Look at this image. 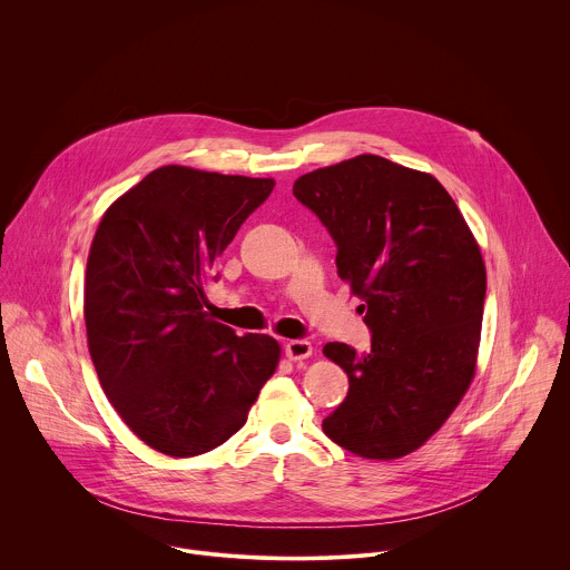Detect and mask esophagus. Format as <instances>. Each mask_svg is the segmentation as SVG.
<instances>
[{
  "mask_svg": "<svg viewBox=\"0 0 570 570\" xmlns=\"http://www.w3.org/2000/svg\"><path fill=\"white\" fill-rule=\"evenodd\" d=\"M313 354V347L308 341L304 338H295V341H288L286 343V356L291 361H302V358H308Z\"/></svg>",
  "mask_w": 570,
  "mask_h": 570,
  "instance_id": "esophagus-1",
  "label": "esophagus"
}]
</instances>
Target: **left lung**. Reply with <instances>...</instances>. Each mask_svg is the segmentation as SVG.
Listing matches in <instances>:
<instances>
[{"label": "left lung", "instance_id": "left-lung-1", "mask_svg": "<svg viewBox=\"0 0 570 570\" xmlns=\"http://www.w3.org/2000/svg\"><path fill=\"white\" fill-rule=\"evenodd\" d=\"M293 194L332 234L372 334L367 354L324 345L350 390L322 431L361 458H401L446 422L473 379L487 288L478 243L433 176L379 155L311 171Z\"/></svg>", "mask_w": 570, "mask_h": 570}]
</instances>
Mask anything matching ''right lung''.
<instances>
[{
    "mask_svg": "<svg viewBox=\"0 0 570 570\" xmlns=\"http://www.w3.org/2000/svg\"><path fill=\"white\" fill-rule=\"evenodd\" d=\"M271 178L161 167L110 205L86 271V327L104 392L150 449L191 458L248 420L279 363L266 334L236 336L205 286Z\"/></svg>",
    "mask_w": 570,
    "mask_h": 570,
    "instance_id": "obj_1",
    "label": "right lung"
}]
</instances>
